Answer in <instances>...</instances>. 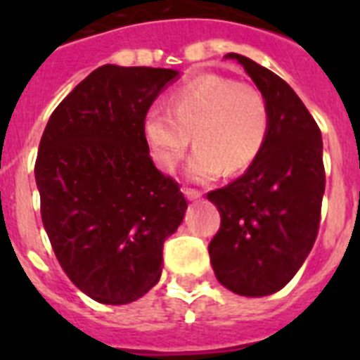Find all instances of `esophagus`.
<instances>
[{"instance_id": "esophagus-1", "label": "esophagus", "mask_w": 360, "mask_h": 360, "mask_svg": "<svg viewBox=\"0 0 360 360\" xmlns=\"http://www.w3.org/2000/svg\"><path fill=\"white\" fill-rule=\"evenodd\" d=\"M185 196L186 200H198V198H202V192L196 191V188H185Z\"/></svg>"}]
</instances>
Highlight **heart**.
<instances>
[{
  "label": "heart",
  "instance_id": "obj_1",
  "mask_svg": "<svg viewBox=\"0 0 360 360\" xmlns=\"http://www.w3.org/2000/svg\"><path fill=\"white\" fill-rule=\"evenodd\" d=\"M169 109L153 106L143 136L155 162L174 172L191 147L188 177L198 183L243 174L256 162L267 141L271 110L263 93L220 75H200L169 97Z\"/></svg>",
  "mask_w": 360,
  "mask_h": 360
}]
</instances>
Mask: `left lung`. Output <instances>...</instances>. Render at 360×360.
<instances>
[{"instance_id":"8db88e82","label":"left lung","mask_w":360,"mask_h":360,"mask_svg":"<svg viewBox=\"0 0 360 360\" xmlns=\"http://www.w3.org/2000/svg\"><path fill=\"white\" fill-rule=\"evenodd\" d=\"M267 98L271 127L256 162L211 191L220 228L209 243L214 274L245 297L271 295L290 282L312 250L325 192L323 140L297 93L273 70L228 53Z\"/></svg>"}]
</instances>
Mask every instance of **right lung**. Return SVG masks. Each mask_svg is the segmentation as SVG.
I'll use <instances>...</instances> for the list:
<instances>
[{
    "label": "right lung",
    "instance_id": "add662e5",
    "mask_svg": "<svg viewBox=\"0 0 360 360\" xmlns=\"http://www.w3.org/2000/svg\"><path fill=\"white\" fill-rule=\"evenodd\" d=\"M172 69L103 65L53 110L35 160L41 217L72 284L103 304L146 295L185 217L179 183L149 155L143 120Z\"/></svg>",
    "mask_w": 360,
    "mask_h": 360
}]
</instances>
